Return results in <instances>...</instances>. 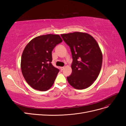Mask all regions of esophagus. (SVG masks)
Listing matches in <instances>:
<instances>
[{"instance_id":"obj_1","label":"esophagus","mask_w":126,"mask_h":126,"mask_svg":"<svg viewBox=\"0 0 126 126\" xmlns=\"http://www.w3.org/2000/svg\"><path fill=\"white\" fill-rule=\"evenodd\" d=\"M64 67H62L60 68V69L61 70H63L64 69Z\"/></svg>"}]
</instances>
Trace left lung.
Wrapping results in <instances>:
<instances>
[{
  "mask_svg": "<svg viewBox=\"0 0 126 126\" xmlns=\"http://www.w3.org/2000/svg\"><path fill=\"white\" fill-rule=\"evenodd\" d=\"M71 52L72 73L67 77L69 84L77 89L89 87L99 74L102 55L96 40L89 34L75 32L62 34Z\"/></svg>",
  "mask_w": 126,
  "mask_h": 126,
  "instance_id": "1",
  "label": "left lung"
}]
</instances>
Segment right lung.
<instances>
[{
    "mask_svg": "<svg viewBox=\"0 0 126 126\" xmlns=\"http://www.w3.org/2000/svg\"><path fill=\"white\" fill-rule=\"evenodd\" d=\"M63 41L58 35L38 36L27 45L22 52V75L32 88L46 91L53 85L59 70L51 63L52 51Z\"/></svg>",
    "mask_w": 126,
    "mask_h": 126,
    "instance_id": "obj_1",
    "label": "right lung"
}]
</instances>
